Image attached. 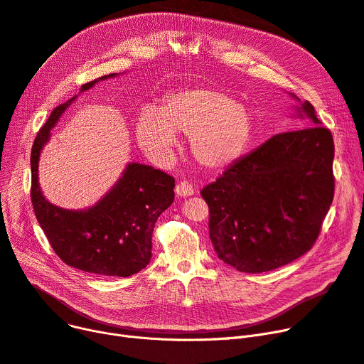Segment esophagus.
Instances as JSON below:
<instances>
[{
	"instance_id": "esophagus-1",
	"label": "esophagus",
	"mask_w": 364,
	"mask_h": 364,
	"mask_svg": "<svg viewBox=\"0 0 364 364\" xmlns=\"http://www.w3.org/2000/svg\"><path fill=\"white\" fill-rule=\"evenodd\" d=\"M176 193L178 198H187V196H192L195 193V188L193 184L188 183V181H180L176 186Z\"/></svg>"
}]
</instances>
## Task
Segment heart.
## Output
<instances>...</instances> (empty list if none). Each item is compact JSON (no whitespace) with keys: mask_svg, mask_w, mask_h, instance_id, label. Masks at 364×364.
Listing matches in <instances>:
<instances>
[{"mask_svg":"<svg viewBox=\"0 0 364 364\" xmlns=\"http://www.w3.org/2000/svg\"><path fill=\"white\" fill-rule=\"evenodd\" d=\"M176 132L190 136L195 161L208 169L235 164L254 136V117L232 95L209 87L169 94L161 112H143L137 125L140 146L159 161H168L177 144Z\"/></svg>","mask_w":364,"mask_h":364,"instance_id":"heart-1","label":"heart"}]
</instances>
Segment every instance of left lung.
Returning <instances> with one entry per match:
<instances>
[{
	"label": "left lung",
	"mask_w": 364,
	"mask_h": 364,
	"mask_svg": "<svg viewBox=\"0 0 364 364\" xmlns=\"http://www.w3.org/2000/svg\"><path fill=\"white\" fill-rule=\"evenodd\" d=\"M298 113L310 127L277 134L200 192L214 250L239 272H272L309 252L332 205V132L310 102Z\"/></svg>",
	"instance_id": "left-lung-1"
}]
</instances>
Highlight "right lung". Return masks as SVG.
I'll use <instances>...</instances> for the list:
<instances>
[{
  "label": "right lung",
  "instance_id": "obj_1",
  "mask_svg": "<svg viewBox=\"0 0 364 364\" xmlns=\"http://www.w3.org/2000/svg\"><path fill=\"white\" fill-rule=\"evenodd\" d=\"M114 73L87 82L81 91ZM75 100L57 106L38 131L31 151V200L35 217L53 251L65 264L99 276L128 277L151 258V233L158 217L174 200L176 180L149 165L128 164L110 192L85 211H69L50 203L38 184V161L50 129Z\"/></svg>",
  "mask_w": 364,
  "mask_h": 364
}]
</instances>
